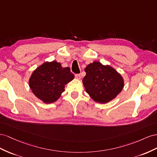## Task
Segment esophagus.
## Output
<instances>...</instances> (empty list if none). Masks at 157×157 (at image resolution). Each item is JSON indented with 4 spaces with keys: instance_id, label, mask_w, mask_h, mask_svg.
Returning <instances> with one entry per match:
<instances>
[{
    "instance_id": "1",
    "label": "esophagus",
    "mask_w": 157,
    "mask_h": 157,
    "mask_svg": "<svg viewBox=\"0 0 157 157\" xmlns=\"http://www.w3.org/2000/svg\"><path fill=\"white\" fill-rule=\"evenodd\" d=\"M75 77L77 79H81V75H80V74H75Z\"/></svg>"
}]
</instances>
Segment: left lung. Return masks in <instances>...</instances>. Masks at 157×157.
<instances>
[{
	"mask_svg": "<svg viewBox=\"0 0 157 157\" xmlns=\"http://www.w3.org/2000/svg\"><path fill=\"white\" fill-rule=\"evenodd\" d=\"M85 71L86 75L82 80L83 86L94 101L107 103L122 91L124 78L110 65L94 61L86 66Z\"/></svg>",
	"mask_w": 157,
	"mask_h": 157,
	"instance_id": "obj_1",
	"label": "left lung"
}]
</instances>
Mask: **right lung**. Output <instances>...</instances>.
Here are the masks:
<instances>
[{
	"instance_id": "add662e5",
	"label": "right lung",
	"mask_w": 157,
	"mask_h": 157,
	"mask_svg": "<svg viewBox=\"0 0 157 157\" xmlns=\"http://www.w3.org/2000/svg\"><path fill=\"white\" fill-rule=\"evenodd\" d=\"M74 79L69 67L62 68L55 60L47 61L33 71L29 86L35 97L44 103L50 104L59 99L66 85Z\"/></svg>"
}]
</instances>
